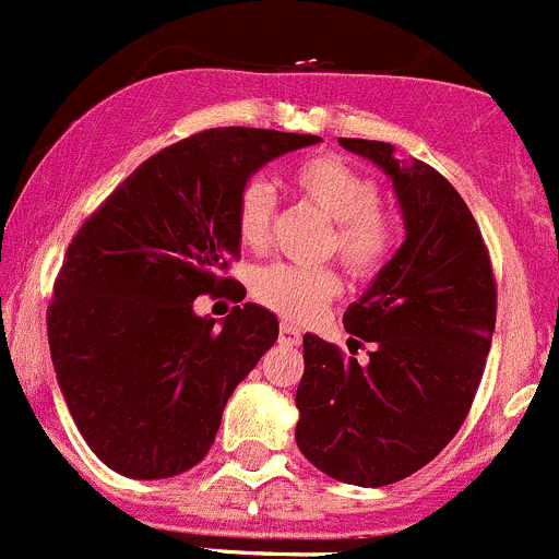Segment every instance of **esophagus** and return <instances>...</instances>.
Here are the masks:
<instances>
[{"mask_svg": "<svg viewBox=\"0 0 559 559\" xmlns=\"http://www.w3.org/2000/svg\"><path fill=\"white\" fill-rule=\"evenodd\" d=\"M299 341H301V332L296 330V326L290 324L280 326V343H285V346H299Z\"/></svg>", "mask_w": 559, "mask_h": 559, "instance_id": "esophagus-1", "label": "esophagus"}]
</instances>
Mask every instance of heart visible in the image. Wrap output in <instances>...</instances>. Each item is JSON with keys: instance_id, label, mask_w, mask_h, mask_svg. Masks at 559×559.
I'll list each match as a JSON object with an SVG mask.
<instances>
[{"instance_id": "obj_1", "label": "heart", "mask_w": 559, "mask_h": 559, "mask_svg": "<svg viewBox=\"0 0 559 559\" xmlns=\"http://www.w3.org/2000/svg\"><path fill=\"white\" fill-rule=\"evenodd\" d=\"M290 186L305 204L316 207L332 222L326 252H335L343 265L357 276H371L391 260V218L377 207L380 188L335 155H316L290 171ZM274 191L263 179L246 182L235 207V227L240 243L249 249L265 246L274 224ZM252 294L260 305L288 321H307L341 294V280L330 265L271 263L254 271Z\"/></svg>"}]
</instances>
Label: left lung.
Masks as SVG:
<instances>
[{
  "mask_svg": "<svg viewBox=\"0 0 559 559\" xmlns=\"http://www.w3.org/2000/svg\"><path fill=\"white\" fill-rule=\"evenodd\" d=\"M393 182L404 243L343 313L349 349L305 335L296 443L326 477L382 488L416 474L468 416L496 326L483 235L449 179L391 143L341 138Z\"/></svg>",
  "mask_w": 559,
  "mask_h": 559,
  "instance_id": "obj_1",
  "label": "left lung"
}]
</instances>
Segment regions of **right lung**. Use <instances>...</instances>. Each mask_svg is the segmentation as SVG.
<instances>
[{
  "instance_id": "obj_1",
  "label": "right lung",
  "mask_w": 559,
  "mask_h": 559,
  "mask_svg": "<svg viewBox=\"0 0 559 559\" xmlns=\"http://www.w3.org/2000/svg\"><path fill=\"white\" fill-rule=\"evenodd\" d=\"M319 141L199 132L141 163L71 240L46 316L49 352L71 418L107 468L166 479L210 452L280 321L246 301L216 324L193 299L233 285L222 271L240 254L235 207L252 174Z\"/></svg>"
}]
</instances>
